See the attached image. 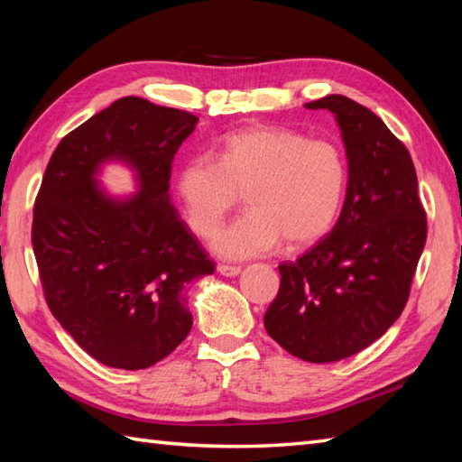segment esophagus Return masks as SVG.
Here are the masks:
<instances>
[{"mask_svg":"<svg viewBox=\"0 0 462 462\" xmlns=\"http://www.w3.org/2000/svg\"><path fill=\"white\" fill-rule=\"evenodd\" d=\"M216 270H218V273H222V276H226V278H234L242 272L240 266H228V263H218V268Z\"/></svg>","mask_w":462,"mask_h":462,"instance_id":"34e87169","label":"esophagus"}]
</instances>
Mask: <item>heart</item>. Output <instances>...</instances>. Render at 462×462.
<instances>
[{"label": "heart", "mask_w": 462, "mask_h": 462, "mask_svg": "<svg viewBox=\"0 0 462 462\" xmlns=\"http://www.w3.org/2000/svg\"><path fill=\"white\" fill-rule=\"evenodd\" d=\"M347 186V164L329 141L276 126L228 134L212 156H194L176 180L184 218L208 236L238 200L248 214L224 226L210 240L226 260L263 256L286 240L301 248L319 240L336 222Z\"/></svg>", "instance_id": "obj_1"}]
</instances>
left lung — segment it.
<instances>
[{
    "instance_id": "1",
    "label": "left lung",
    "mask_w": 462,
    "mask_h": 462,
    "mask_svg": "<svg viewBox=\"0 0 462 462\" xmlns=\"http://www.w3.org/2000/svg\"><path fill=\"white\" fill-rule=\"evenodd\" d=\"M306 109H328L339 125L346 202L326 238L278 268L280 291L263 326L291 356L331 363L369 347L401 316L425 248L427 216L411 154L375 113L343 95Z\"/></svg>"
}]
</instances>
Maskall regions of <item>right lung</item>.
Returning <instances> with one entry per match:
<instances>
[{"label": "right lung", "instance_id": "1", "mask_svg": "<svg viewBox=\"0 0 462 462\" xmlns=\"http://www.w3.org/2000/svg\"><path fill=\"white\" fill-rule=\"evenodd\" d=\"M199 116L123 97L59 143L33 208L32 242L47 306L103 365L146 369L192 328L186 286L214 262L171 202L172 159ZM106 162L135 172L139 191L113 197Z\"/></svg>", "mask_w": 462, "mask_h": 462}]
</instances>
